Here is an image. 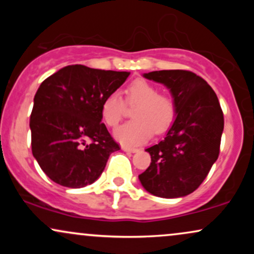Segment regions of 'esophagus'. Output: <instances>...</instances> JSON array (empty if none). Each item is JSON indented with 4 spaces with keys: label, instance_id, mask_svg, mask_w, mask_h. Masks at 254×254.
<instances>
[{
    "label": "esophagus",
    "instance_id": "esophagus-1",
    "mask_svg": "<svg viewBox=\"0 0 254 254\" xmlns=\"http://www.w3.org/2000/svg\"><path fill=\"white\" fill-rule=\"evenodd\" d=\"M122 149H123L124 151H127V153H137V151H138V149H137V148H130V147H124L122 148Z\"/></svg>",
    "mask_w": 254,
    "mask_h": 254
}]
</instances>
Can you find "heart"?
I'll return each instance as SVG.
<instances>
[{
  "mask_svg": "<svg viewBox=\"0 0 254 254\" xmlns=\"http://www.w3.org/2000/svg\"><path fill=\"white\" fill-rule=\"evenodd\" d=\"M127 103L135 105L132 117L115 131V137L124 145L144 143L154 133L160 135L170 129L176 117V104L170 95L159 93L156 86L145 80H135L127 89ZM125 104L118 93H112L103 101L101 117L109 127H115L122 121Z\"/></svg>",
  "mask_w": 254,
  "mask_h": 254,
  "instance_id": "b5f03b06",
  "label": "heart"
}]
</instances>
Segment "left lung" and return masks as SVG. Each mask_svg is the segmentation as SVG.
<instances>
[{"mask_svg": "<svg viewBox=\"0 0 254 254\" xmlns=\"http://www.w3.org/2000/svg\"><path fill=\"white\" fill-rule=\"evenodd\" d=\"M143 77L170 89L176 119L165 138L145 149L151 162L138 179L154 196H188L203 183L220 154L224 121L217 95L205 80L188 70L151 71Z\"/></svg>", "mask_w": 254, "mask_h": 254, "instance_id": "1", "label": "left lung"}]
</instances>
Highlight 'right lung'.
<instances>
[{
    "label": "right lung",
    "mask_w": 254,
    "mask_h": 254,
    "mask_svg": "<svg viewBox=\"0 0 254 254\" xmlns=\"http://www.w3.org/2000/svg\"><path fill=\"white\" fill-rule=\"evenodd\" d=\"M129 75L75 64L43 81L31 113V144L52 182L70 189L90 185L121 149L101 123V105Z\"/></svg>",
    "instance_id": "right-lung-1"
}]
</instances>
